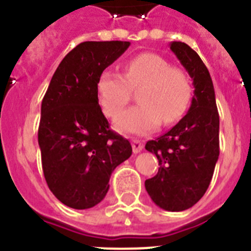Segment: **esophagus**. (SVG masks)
Returning a JSON list of instances; mask_svg holds the SVG:
<instances>
[{"label":"esophagus","mask_w":251,"mask_h":251,"mask_svg":"<svg viewBox=\"0 0 251 251\" xmlns=\"http://www.w3.org/2000/svg\"><path fill=\"white\" fill-rule=\"evenodd\" d=\"M143 147H145V145H143V142L139 141V139H133L132 141V148L134 153H139L143 150Z\"/></svg>","instance_id":"obj_1"}]
</instances>
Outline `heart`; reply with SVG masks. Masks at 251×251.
<instances>
[{"mask_svg": "<svg viewBox=\"0 0 251 251\" xmlns=\"http://www.w3.org/2000/svg\"><path fill=\"white\" fill-rule=\"evenodd\" d=\"M139 105L124 110L114 122L119 132L146 134L159 123L178 121L191 101L190 79L178 68H171L162 56L145 52L128 60L122 76L104 70L97 83V94L101 109L108 117H115L130 100V90L138 89Z\"/></svg>", "mask_w": 251, "mask_h": 251, "instance_id": "b5f03b06", "label": "heart"}]
</instances>
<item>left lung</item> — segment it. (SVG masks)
Instances as JSON below:
<instances>
[{"instance_id":"left-lung-1","label":"left lung","mask_w":251,"mask_h":251,"mask_svg":"<svg viewBox=\"0 0 251 251\" xmlns=\"http://www.w3.org/2000/svg\"><path fill=\"white\" fill-rule=\"evenodd\" d=\"M194 81L186 115L172 129L146 143L158 159V172L146 179L152 201L166 211H183L205 195L219 159V112L211 76L201 57L187 44H170Z\"/></svg>"}]
</instances>
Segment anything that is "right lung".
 Instances as JSON below:
<instances>
[{"mask_svg":"<svg viewBox=\"0 0 251 251\" xmlns=\"http://www.w3.org/2000/svg\"><path fill=\"white\" fill-rule=\"evenodd\" d=\"M129 41H85L57 66L41 103L39 146L46 183L76 210L98 205L112 172L132 154L129 141L109 129L97 83Z\"/></svg>","mask_w":251,"mask_h":251,"instance_id":"add662e5","label":"right lung"}]
</instances>
